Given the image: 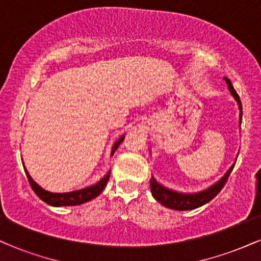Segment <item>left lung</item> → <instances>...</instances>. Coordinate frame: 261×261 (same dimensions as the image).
I'll use <instances>...</instances> for the list:
<instances>
[{
    "instance_id": "obj_1",
    "label": "left lung",
    "mask_w": 261,
    "mask_h": 261,
    "mask_svg": "<svg viewBox=\"0 0 261 261\" xmlns=\"http://www.w3.org/2000/svg\"><path fill=\"white\" fill-rule=\"evenodd\" d=\"M224 81H226L227 86H228L229 93L236 99L237 104H238L239 120H241L239 124H242V103L241 99H239V95L237 94L236 89L233 88L230 81L228 79H226V77H224ZM234 164L236 162L232 164V167L227 170L226 174H224L220 180L215 182V184H212L211 187H208L207 189H205V190L197 191V193H180V191L172 190V189H168L164 187V185H162L161 182L155 180L154 176H152V178L149 179V187H151L152 196H153L158 202H161L163 206L172 210H176V211H188V210L197 208L200 207V206L207 203L208 201H211V200L222 190L224 184L227 182V179H228L230 172L234 168Z\"/></svg>"
}]
</instances>
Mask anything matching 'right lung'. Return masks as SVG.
Masks as SVG:
<instances>
[{
  "label": "right lung",
  "instance_id": "right-lung-1",
  "mask_svg": "<svg viewBox=\"0 0 261 261\" xmlns=\"http://www.w3.org/2000/svg\"><path fill=\"white\" fill-rule=\"evenodd\" d=\"M124 137H125V135H122L120 139H119L118 141H115V143H114L113 148H112V155L114 154V152H115V149L119 147V145H120L122 141H124ZM24 169H25V167H24ZM25 174H27V178H28V180H29V184H31L32 189L34 190V193L37 194V195L40 197L44 202H46L47 205H51V206H55V207H59V206L81 205V203H85L87 201H89V200H93L94 197H97L101 193V191L104 190L108 180H109L110 170L103 176V178L100 179L99 181L95 182V184L91 185V187L80 189V190L70 191V193H50V191L45 190V189H43L40 185L37 184V182L33 180L32 176L29 175L28 170L27 169H25Z\"/></svg>",
  "mask_w": 261,
  "mask_h": 261
}]
</instances>
